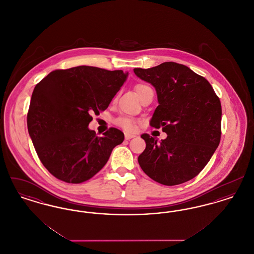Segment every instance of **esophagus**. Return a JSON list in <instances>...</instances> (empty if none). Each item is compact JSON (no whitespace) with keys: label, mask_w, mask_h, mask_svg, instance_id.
Returning <instances> with one entry per match:
<instances>
[{"label":"esophagus","mask_w":254,"mask_h":254,"mask_svg":"<svg viewBox=\"0 0 254 254\" xmlns=\"http://www.w3.org/2000/svg\"><path fill=\"white\" fill-rule=\"evenodd\" d=\"M135 137V135H133V134H130V133H125V138H126V140H130V139H132Z\"/></svg>","instance_id":"obj_1"}]
</instances>
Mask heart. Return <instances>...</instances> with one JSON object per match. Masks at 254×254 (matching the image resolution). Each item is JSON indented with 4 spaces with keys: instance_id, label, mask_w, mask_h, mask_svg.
Here are the masks:
<instances>
[{
    "instance_id": "b5f03b06",
    "label": "heart",
    "mask_w": 254,
    "mask_h": 254,
    "mask_svg": "<svg viewBox=\"0 0 254 254\" xmlns=\"http://www.w3.org/2000/svg\"><path fill=\"white\" fill-rule=\"evenodd\" d=\"M134 89L140 99H142L143 97L145 96L148 91L152 90L148 85H145V84H137L134 86ZM115 124L127 131H133L136 127L137 120L133 119L129 116H121L115 120Z\"/></svg>"
}]
</instances>
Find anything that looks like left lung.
I'll use <instances>...</instances> for the list:
<instances>
[{"instance_id":"1","label":"left lung","mask_w":254,"mask_h":254,"mask_svg":"<svg viewBox=\"0 0 254 254\" xmlns=\"http://www.w3.org/2000/svg\"><path fill=\"white\" fill-rule=\"evenodd\" d=\"M151 84L158 106L150 126L168 134L158 142L143 134L145 149L138 162L145 174L165 186L180 185L197 176L221 139V102L211 85L190 67L166 62L151 68H134Z\"/></svg>"}]
</instances>
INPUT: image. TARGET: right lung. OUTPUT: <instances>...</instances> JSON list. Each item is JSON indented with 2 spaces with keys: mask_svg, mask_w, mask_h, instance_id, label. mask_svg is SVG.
Returning a JSON list of instances; mask_svg holds the SVG:
<instances>
[{
  "mask_svg": "<svg viewBox=\"0 0 254 254\" xmlns=\"http://www.w3.org/2000/svg\"><path fill=\"white\" fill-rule=\"evenodd\" d=\"M128 73L80 65L56 69L37 84L27 112V129L38 157L61 181L80 184L98 173L124 141L110 127L103 137L88 129L92 113L108 109Z\"/></svg>",
  "mask_w": 254,
  "mask_h": 254,
  "instance_id": "add662e5",
  "label": "right lung"
}]
</instances>
